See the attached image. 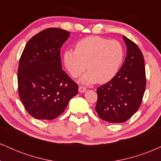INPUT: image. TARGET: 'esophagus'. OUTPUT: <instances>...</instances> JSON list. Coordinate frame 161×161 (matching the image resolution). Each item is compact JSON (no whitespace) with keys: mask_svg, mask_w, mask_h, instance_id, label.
<instances>
[{"mask_svg":"<svg viewBox=\"0 0 161 161\" xmlns=\"http://www.w3.org/2000/svg\"><path fill=\"white\" fill-rule=\"evenodd\" d=\"M87 90V88L86 87L84 86H79V92H81V93H82V92H85Z\"/></svg>","mask_w":161,"mask_h":161,"instance_id":"obj_1","label":"esophagus"}]
</instances>
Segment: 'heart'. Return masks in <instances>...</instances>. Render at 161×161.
<instances>
[{
	"label": "heart",
	"mask_w": 161,
	"mask_h": 161,
	"mask_svg": "<svg viewBox=\"0 0 161 161\" xmlns=\"http://www.w3.org/2000/svg\"><path fill=\"white\" fill-rule=\"evenodd\" d=\"M75 50H66L64 53V64L73 77L88 71L80 82L93 84L105 83L117 74L124 57V50L119 42L100 36H88L79 41Z\"/></svg>",
	"instance_id": "b5f03b06"
}]
</instances>
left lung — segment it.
I'll return each instance as SVG.
<instances>
[{
	"label": "left lung",
	"instance_id": "left-lung-1",
	"mask_svg": "<svg viewBox=\"0 0 161 161\" xmlns=\"http://www.w3.org/2000/svg\"><path fill=\"white\" fill-rule=\"evenodd\" d=\"M127 47L124 64L114 78L97 89L95 110L103 120L124 123L139 108L146 86L145 60L141 50L123 36Z\"/></svg>",
	"mask_w": 161,
	"mask_h": 161
}]
</instances>
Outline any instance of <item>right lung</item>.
I'll list each match as a JSON object with an SVG mask.
<instances>
[{"mask_svg": "<svg viewBox=\"0 0 161 161\" xmlns=\"http://www.w3.org/2000/svg\"><path fill=\"white\" fill-rule=\"evenodd\" d=\"M70 33L49 28L28 42L19 60L18 92L26 111L39 119H53L78 93V85L62 69L60 48Z\"/></svg>", "mask_w": 161, "mask_h": 161, "instance_id": "add662e5", "label": "right lung"}]
</instances>
